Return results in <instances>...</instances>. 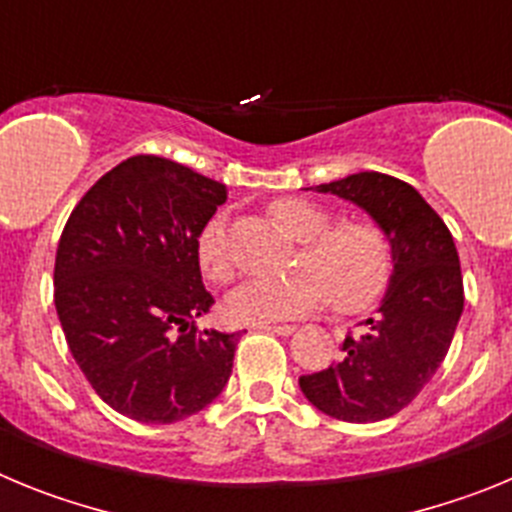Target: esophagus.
I'll use <instances>...</instances> for the list:
<instances>
[{
  "label": "esophagus",
  "mask_w": 512,
  "mask_h": 512,
  "mask_svg": "<svg viewBox=\"0 0 512 512\" xmlns=\"http://www.w3.org/2000/svg\"><path fill=\"white\" fill-rule=\"evenodd\" d=\"M259 330H266V333H277V336H292L297 330V325H256Z\"/></svg>",
  "instance_id": "1"
}]
</instances>
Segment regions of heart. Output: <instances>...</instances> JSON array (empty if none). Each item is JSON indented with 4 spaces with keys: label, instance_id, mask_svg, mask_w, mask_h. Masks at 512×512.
<instances>
[{
    "label": "heart",
    "instance_id": "b5f03b06",
    "mask_svg": "<svg viewBox=\"0 0 512 512\" xmlns=\"http://www.w3.org/2000/svg\"><path fill=\"white\" fill-rule=\"evenodd\" d=\"M274 223L302 241L300 266L310 271L284 282H246L225 297V318L238 325H271L302 318L323 302L341 315L369 310L390 282L392 251L384 230L369 217L333 222L328 207L310 200H279L271 205ZM197 261L205 277L225 284L233 279L228 228L212 217L197 235Z\"/></svg>",
    "mask_w": 512,
    "mask_h": 512
}]
</instances>
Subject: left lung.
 Wrapping results in <instances>:
<instances>
[{
	"mask_svg": "<svg viewBox=\"0 0 512 512\" xmlns=\"http://www.w3.org/2000/svg\"><path fill=\"white\" fill-rule=\"evenodd\" d=\"M315 192L372 217L390 241L392 274L377 315L343 338L336 364L300 377V390L330 418L374 423L410 405L449 354L464 310L459 253L436 210L395 176L359 171Z\"/></svg>",
	"mask_w": 512,
	"mask_h": 512,
	"instance_id": "1",
	"label": "left lung"
}]
</instances>
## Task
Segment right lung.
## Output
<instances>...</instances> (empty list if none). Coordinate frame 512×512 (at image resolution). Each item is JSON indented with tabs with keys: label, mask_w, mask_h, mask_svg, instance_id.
<instances>
[{
	"label": "right lung",
	"mask_w": 512,
	"mask_h": 512,
	"mask_svg": "<svg viewBox=\"0 0 512 512\" xmlns=\"http://www.w3.org/2000/svg\"><path fill=\"white\" fill-rule=\"evenodd\" d=\"M225 184L158 156L117 164L81 197L56 251V312L79 369L140 423L200 413L228 384L241 333L197 328L212 295L197 235Z\"/></svg>",
	"instance_id": "add662e5"
}]
</instances>
